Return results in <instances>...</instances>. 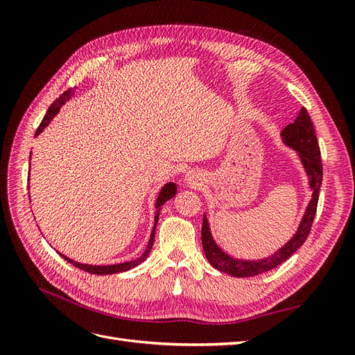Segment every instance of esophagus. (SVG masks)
Listing matches in <instances>:
<instances>
[{
	"label": "esophagus",
	"instance_id": "34e87169",
	"mask_svg": "<svg viewBox=\"0 0 355 355\" xmlns=\"http://www.w3.org/2000/svg\"><path fill=\"white\" fill-rule=\"evenodd\" d=\"M187 182H188V185L194 187V185H198L200 178H198V175H196V173H189L188 178H187Z\"/></svg>",
	"mask_w": 355,
	"mask_h": 355
}]
</instances>
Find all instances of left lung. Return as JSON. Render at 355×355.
Listing matches in <instances>:
<instances>
[{
  "instance_id": "8db88e82",
  "label": "left lung",
  "mask_w": 355,
  "mask_h": 355,
  "mask_svg": "<svg viewBox=\"0 0 355 355\" xmlns=\"http://www.w3.org/2000/svg\"><path fill=\"white\" fill-rule=\"evenodd\" d=\"M282 137L287 146L297 151L300 161H302V164L309 176V185L313 188V198H311L305 210L302 222H300L296 234L290 239V241L286 243L280 250L275 252L270 257H265V259L261 261H241L234 259V257L225 253L220 247L214 243L209 228L207 218L204 216L201 227L202 249L210 265L213 268H216L220 272H227L232 277H253L263 274L266 271H271L275 266L286 262L308 239L317 211L320 187L321 180H323V164H321V154L314 125L305 108H300V112L296 116L295 123L288 124L283 128Z\"/></svg>"
}]
</instances>
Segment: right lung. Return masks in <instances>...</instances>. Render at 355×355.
Returning <instances> with one entry per match:
<instances>
[{
	"label": "right lung",
	"mask_w": 355,
	"mask_h": 355,
	"mask_svg": "<svg viewBox=\"0 0 355 355\" xmlns=\"http://www.w3.org/2000/svg\"><path fill=\"white\" fill-rule=\"evenodd\" d=\"M72 96V90L71 89H68L67 92H63L59 98L53 102L51 105H50V108L47 110V114L44 115V118H42V121H41V124L38 125V128H37V132H35V136H38L42 130H44V128L49 125V123L53 120V118L56 116V114L59 112V110H60V106L65 103L69 98ZM176 185L173 184V182H168V184H166L163 188H161V191H159V194H158V198H157V202H155V209H157V211H155V227H157V222H158V216H159V207L163 206V204L167 201V200H170V198H173L175 196H176ZM155 227H154V230H153V234H151V239H149V243H148V247L145 249V252L137 257V259H135V261H130V262H124V263H116V265H105V266H96V265H85V263H80V262H75V261H72V259H69V257H67V256H63L62 253H59L63 259L65 261H68L69 263H72L73 266H77V268H80V270H83V271H85V272H90V274H96V275H106V274H116V272H124V271H128V270H132V268H135V266H137L139 263H142L146 257H148V254H149V252H151V249H153V244H154V235H155Z\"/></svg>",
	"instance_id": "right-lung-1"
}]
</instances>
